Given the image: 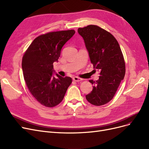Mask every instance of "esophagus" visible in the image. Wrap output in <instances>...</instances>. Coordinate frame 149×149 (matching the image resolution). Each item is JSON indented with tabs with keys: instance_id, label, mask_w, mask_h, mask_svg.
Wrapping results in <instances>:
<instances>
[{
	"instance_id": "1",
	"label": "esophagus",
	"mask_w": 149,
	"mask_h": 149,
	"mask_svg": "<svg viewBox=\"0 0 149 149\" xmlns=\"http://www.w3.org/2000/svg\"><path fill=\"white\" fill-rule=\"evenodd\" d=\"M72 79L75 81H80L81 80H82V79H81L80 77H74L72 78Z\"/></svg>"
}]
</instances>
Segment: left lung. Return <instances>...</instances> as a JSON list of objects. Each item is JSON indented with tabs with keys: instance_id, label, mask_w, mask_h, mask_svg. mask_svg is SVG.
Masks as SVG:
<instances>
[{
	"instance_id": "obj_1",
	"label": "left lung",
	"mask_w": 149,
	"mask_h": 149,
	"mask_svg": "<svg viewBox=\"0 0 149 149\" xmlns=\"http://www.w3.org/2000/svg\"><path fill=\"white\" fill-rule=\"evenodd\" d=\"M83 38L93 69L100 74L99 79L89 81L93 90L85 96L88 102L101 106L111 101L125 75V62L117 40L110 33L97 25L78 29Z\"/></svg>"
}]
</instances>
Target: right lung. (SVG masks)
Masks as SVG:
<instances>
[{
	"mask_svg": "<svg viewBox=\"0 0 149 149\" xmlns=\"http://www.w3.org/2000/svg\"><path fill=\"white\" fill-rule=\"evenodd\" d=\"M74 30L47 33L36 38L22 59L24 79L33 97L43 106L54 107L63 100L72 79L54 73L62 46L75 34ZM56 75V77L54 75Z\"/></svg>",
	"mask_w": 149,
	"mask_h": 149,
	"instance_id": "obj_1",
	"label": "right lung"
}]
</instances>
